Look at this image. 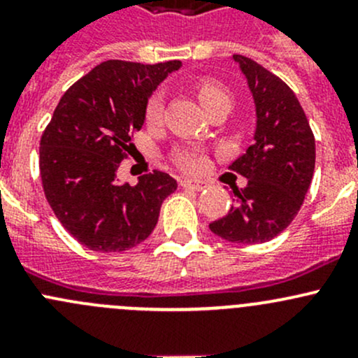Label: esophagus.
<instances>
[{"label": "esophagus", "mask_w": 358, "mask_h": 358, "mask_svg": "<svg viewBox=\"0 0 358 358\" xmlns=\"http://www.w3.org/2000/svg\"><path fill=\"white\" fill-rule=\"evenodd\" d=\"M180 185H182L183 189H192V190H197V192L208 189V183L202 182V180H183Z\"/></svg>", "instance_id": "1"}]
</instances>
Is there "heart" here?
<instances>
[{"label":"heart","instance_id":"1","mask_svg":"<svg viewBox=\"0 0 358 358\" xmlns=\"http://www.w3.org/2000/svg\"><path fill=\"white\" fill-rule=\"evenodd\" d=\"M196 93L199 96L202 107L206 110L215 109L220 103H230L232 96H230V92L218 81H213V79H201L196 85ZM162 110H164V106H162V99L159 95H152L147 102L145 107V121L147 124L154 126L161 121ZM175 164L178 166L180 169L189 173H197L204 168L206 157L204 154L199 152V150H180L175 156Z\"/></svg>","mask_w":358,"mask_h":358}]
</instances>
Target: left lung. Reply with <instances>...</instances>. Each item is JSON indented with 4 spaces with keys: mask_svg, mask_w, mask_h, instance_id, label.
I'll return each mask as SVG.
<instances>
[{
    "mask_svg": "<svg viewBox=\"0 0 358 358\" xmlns=\"http://www.w3.org/2000/svg\"><path fill=\"white\" fill-rule=\"evenodd\" d=\"M234 60L255 99V142L230 164L248 185L234 189L236 204L209 229L229 243L259 244L279 236L298 215L315 169V138L294 92L279 76L244 55Z\"/></svg>",
    "mask_w": 358,
    "mask_h": 358,
    "instance_id": "left-lung-1",
    "label": "left lung"
}]
</instances>
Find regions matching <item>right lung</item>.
Masks as SVG:
<instances>
[{
    "label": "right lung",
    "instance_id": "add662e5",
    "mask_svg": "<svg viewBox=\"0 0 358 358\" xmlns=\"http://www.w3.org/2000/svg\"><path fill=\"white\" fill-rule=\"evenodd\" d=\"M180 60L136 64L107 60L64 93L39 142L46 201L64 229L92 251L119 252L152 234L176 180L154 171L135 187L117 169L135 145L149 96Z\"/></svg>",
    "mask_w": 358,
    "mask_h": 358
}]
</instances>
